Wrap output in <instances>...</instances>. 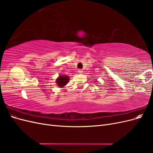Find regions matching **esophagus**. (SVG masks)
<instances>
[{"label": "esophagus", "instance_id": "1", "mask_svg": "<svg viewBox=\"0 0 153 153\" xmlns=\"http://www.w3.org/2000/svg\"><path fill=\"white\" fill-rule=\"evenodd\" d=\"M78 73L82 74V73H83V71L82 70V69H78Z\"/></svg>", "mask_w": 153, "mask_h": 153}]
</instances>
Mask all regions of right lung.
<instances>
[{
    "label": "right lung",
    "instance_id": "add662e5",
    "mask_svg": "<svg viewBox=\"0 0 153 153\" xmlns=\"http://www.w3.org/2000/svg\"><path fill=\"white\" fill-rule=\"evenodd\" d=\"M56 83L59 87H62L66 85L69 80V77L66 75H59V77L56 80Z\"/></svg>",
    "mask_w": 153,
    "mask_h": 153
}]
</instances>
